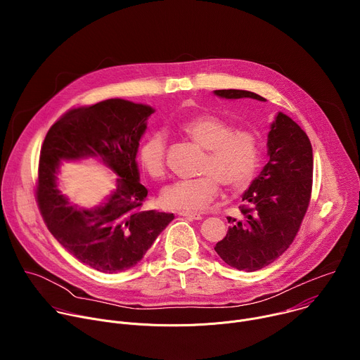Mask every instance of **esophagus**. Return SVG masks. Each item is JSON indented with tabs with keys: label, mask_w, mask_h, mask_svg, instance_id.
Returning a JSON list of instances; mask_svg holds the SVG:
<instances>
[{
	"label": "esophagus",
	"mask_w": 360,
	"mask_h": 360,
	"mask_svg": "<svg viewBox=\"0 0 360 360\" xmlns=\"http://www.w3.org/2000/svg\"><path fill=\"white\" fill-rule=\"evenodd\" d=\"M181 217H185L188 219H193V221H199L202 219V215L198 212H178Z\"/></svg>",
	"instance_id": "obj_1"
}]
</instances>
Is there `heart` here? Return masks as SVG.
Returning <instances> with one entry per match:
<instances>
[{"mask_svg":"<svg viewBox=\"0 0 360 360\" xmlns=\"http://www.w3.org/2000/svg\"><path fill=\"white\" fill-rule=\"evenodd\" d=\"M181 131L207 150L199 168L203 176L165 186L160 196L162 207L179 212L200 211L218 195V184L236 189L250 181L259 161V139L253 131L233 129L228 121L210 114L184 121ZM139 162L152 179L165 176L167 138L162 132H152L142 141Z\"/></svg>","mask_w":360,"mask_h":360,"instance_id":"obj_1","label":"heart"}]
</instances>
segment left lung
Here are the masks:
<instances>
[{
  "label": "left lung",
  "instance_id": "1",
  "mask_svg": "<svg viewBox=\"0 0 360 360\" xmlns=\"http://www.w3.org/2000/svg\"><path fill=\"white\" fill-rule=\"evenodd\" d=\"M226 99L261 95L243 89H217ZM269 161L242 195V221L228 218L226 236L215 246L222 261L245 272L259 271L293 242L309 207L314 175L312 145L306 132L288 115L278 112L268 134Z\"/></svg>",
  "mask_w": 360,
  "mask_h": 360
}]
</instances>
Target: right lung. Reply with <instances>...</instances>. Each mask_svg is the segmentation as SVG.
Wrapping results in <instances>:
<instances>
[{
	"mask_svg": "<svg viewBox=\"0 0 360 360\" xmlns=\"http://www.w3.org/2000/svg\"><path fill=\"white\" fill-rule=\"evenodd\" d=\"M152 107L111 98L63 115L49 128L39 157L37 199L49 232L81 264L118 274L135 266L174 214L143 211L136 153ZM96 158L118 176L101 205L82 209L58 188L63 160Z\"/></svg>",
	"mask_w": 360,
	"mask_h": 360,
	"instance_id": "right-lung-1",
	"label": "right lung"
}]
</instances>
